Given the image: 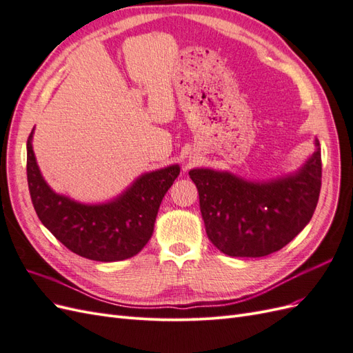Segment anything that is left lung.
Segmentation results:
<instances>
[{"label":"left lung","instance_id":"1","mask_svg":"<svg viewBox=\"0 0 353 353\" xmlns=\"http://www.w3.org/2000/svg\"><path fill=\"white\" fill-rule=\"evenodd\" d=\"M290 174L252 181L230 170L194 168L209 240L232 258H261L283 249L311 221L321 190V148Z\"/></svg>","mask_w":353,"mask_h":353}]
</instances>
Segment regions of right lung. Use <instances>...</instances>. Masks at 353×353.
I'll return each mask as SVG.
<instances>
[{
    "instance_id": "1",
    "label": "right lung",
    "mask_w": 353,
    "mask_h": 353,
    "mask_svg": "<svg viewBox=\"0 0 353 353\" xmlns=\"http://www.w3.org/2000/svg\"><path fill=\"white\" fill-rule=\"evenodd\" d=\"M28 138V185L39 221L60 243L82 258L117 262L138 254L153 236L166 191L179 175L174 163L137 176L121 194L101 203H82L56 193L42 176Z\"/></svg>"
}]
</instances>
